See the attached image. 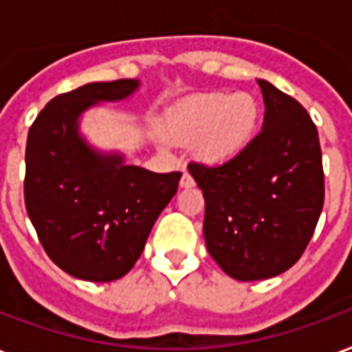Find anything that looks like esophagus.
<instances>
[{"label": "esophagus", "instance_id": "1", "mask_svg": "<svg viewBox=\"0 0 352 352\" xmlns=\"http://www.w3.org/2000/svg\"><path fill=\"white\" fill-rule=\"evenodd\" d=\"M181 188H192L194 186V179H192V175L188 173V171H184L183 177H181Z\"/></svg>", "mask_w": 352, "mask_h": 352}]
</instances>
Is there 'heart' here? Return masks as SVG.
<instances>
[{
	"mask_svg": "<svg viewBox=\"0 0 352 352\" xmlns=\"http://www.w3.org/2000/svg\"><path fill=\"white\" fill-rule=\"evenodd\" d=\"M256 120L258 109L247 94H199L168 116V131L175 141L196 145L201 160L222 164L249 145Z\"/></svg>",
	"mask_w": 352,
	"mask_h": 352,
	"instance_id": "b5f03b06",
	"label": "heart"
}]
</instances>
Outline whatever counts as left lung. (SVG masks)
<instances>
[{"label":"left lung","instance_id":"8db88e82","mask_svg":"<svg viewBox=\"0 0 352 352\" xmlns=\"http://www.w3.org/2000/svg\"><path fill=\"white\" fill-rule=\"evenodd\" d=\"M264 124L236 158L188 171L204 192L209 254L237 280L277 277L300 260L324 204L318 133L307 111L258 79Z\"/></svg>","mask_w":352,"mask_h":352}]
</instances>
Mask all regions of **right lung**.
<instances>
[{"instance_id":"obj_1","label":"right lung","mask_w":352,"mask_h":352,"mask_svg":"<svg viewBox=\"0 0 352 352\" xmlns=\"http://www.w3.org/2000/svg\"><path fill=\"white\" fill-rule=\"evenodd\" d=\"M139 87L138 79L88 82L56 96L28 133L24 199L30 221L50 260L77 279L124 277L177 194L179 171L130 166L126 154L101 151L80 131L85 113L126 101Z\"/></svg>"}]
</instances>
